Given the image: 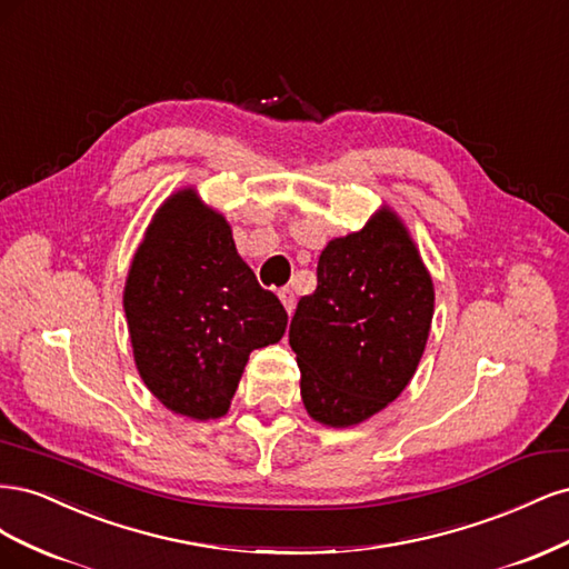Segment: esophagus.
<instances>
[{
  "label": "esophagus",
  "mask_w": 569,
  "mask_h": 569,
  "mask_svg": "<svg viewBox=\"0 0 569 569\" xmlns=\"http://www.w3.org/2000/svg\"><path fill=\"white\" fill-rule=\"evenodd\" d=\"M278 297H280V301H282V306H284V311L291 316V311H295V306H297L295 291H291L289 287H284V289H280V291H278Z\"/></svg>",
  "instance_id": "obj_1"
}]
</instances>
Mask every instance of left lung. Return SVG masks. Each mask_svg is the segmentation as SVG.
Instances as JSON below:
<instances>
[{"label": "left lung", "mask_w": 569, "mask_h": 569, "mask_svg": "<svg viewBox=\"0 0 569 569\" xmlns=\"http://www.w3.org/2000/svg\"><path fill=\"white\" fill-rule=\"evenodd\" d=\"M435 316V282L403 220L382 206L318 258V287L301 297L289 347L306 412L325 427H356L412 380Z\"/></svg>", "instance_id": "8db88e82"}]
</instances>
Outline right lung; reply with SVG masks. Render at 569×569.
Masks as SVG:
<instances>
[{"mask_svg":"<svg viewBox=\"0 0 569 569\" xmlns=\"http://www.w3.org/2000/svg\"><path fill=\"white\" fill-rule=\"evenodd\" d=\"M123 308L142 382L189 420L226 416L249 353L287 330L280 299L256 282L230 222L194 187L153 213L132 256Z\"/></svg>","mask_w":569,"mask_h":569,"instance_id":"1","label":"right lung"}]
</instances>
